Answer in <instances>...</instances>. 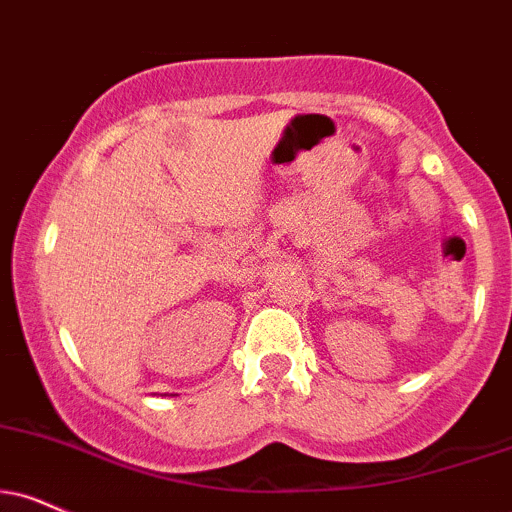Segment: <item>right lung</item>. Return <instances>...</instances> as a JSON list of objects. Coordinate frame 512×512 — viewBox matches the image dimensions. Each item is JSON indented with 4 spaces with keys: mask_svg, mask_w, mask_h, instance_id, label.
I'll list each match as a JSON object with an SVG mask.
<instances>
[{
    "mask_svg": "<svg viewBox=\"0 0 512 512\" xmlns=\"http://www.w3.org/2000/svg\"><path fill=\"white\" fill-rule=\"evenodd\" d=\"M171 396H176V393H171Z\"/></svg>",
    "mask_w": 512,
    "mask_h": 512,
    "instance_id": "1",
    "label": "right lung"
}]
</instances>
